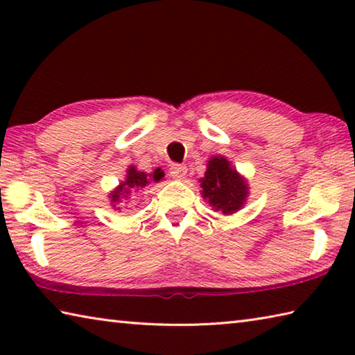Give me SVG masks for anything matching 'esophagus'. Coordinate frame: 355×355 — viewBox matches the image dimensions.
Returning a JSON list of instances; mask_svg holds the SVG:
<instances>
[{"mask_svg": "<svg viewBox=\"0 0 355 355\" xmlns=\"http://www.w3.org/2000/svg\"><path fill=\"white\" fill-rule=\"evenodd\" d=\"M169 171H171V177L172 178H177V180L184 178L186 172H188V169H186V166H183V164H172L169 167Z\"/></svg>", "mask_w": 355, "mask_h": 355, "instance_id": "obj_1", "label": "esophagus"}]
</instances>
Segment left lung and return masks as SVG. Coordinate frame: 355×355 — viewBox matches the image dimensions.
Segmentation results:
<instances>
[{"mask_svg":"<svg viewBox=\"0 0 355 355\" xmlns=\"http://www.w3.org/2000/svg\"><path fill=\"white\" fill-rule=\"evenodd\" d=\"M200 182L203 197L224 214L238 211L248 196V184L222 156L208 161L205 177Z\"/></svg>","mask_w":355,"mask_h":355,"instance_id":"8db88e82","label":"left lung"}]
</instances>
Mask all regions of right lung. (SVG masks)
I'll use <instances>...</instances> for the list:
<instances>
[{
    "label": "right lung",
    "mask_w": 355,
    "mask_h": 355,
    "mask_svg": "<svg viewBox=\"0 0 355 355\" xmlns=\"http://www.w3.org/2000/svg\"><path fill=\"white\" fill-rule=\"evenodd\" d=\"M163 177H164V172L161 169H156L153 173H148L147 175V173L136 171L135 167H130L127 173V180L120 183L119 188L111 194V202L117 203L120 202L122 197H127L130 192H136L142 188H146L150 182H159Z\"/></svg>",
    "instance_id": "add662e5"
}]
</instances>
